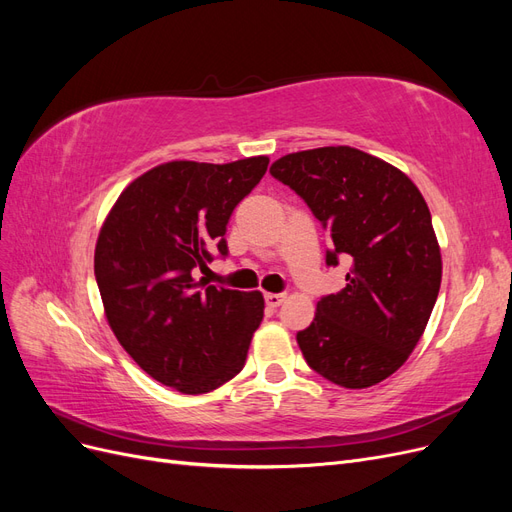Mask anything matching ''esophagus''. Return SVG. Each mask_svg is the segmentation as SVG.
Masks as SVG:
<instances>
[{
	"label": "esophagus",
	"instance_id": "34e87169",
	"mask_svg": "<svg viewBox=\"0 0 512 512\" xmlns=\"http://www.w3.org/2000/svg\"><path fill=\"white\" fill-rule=\"evenodd\" d=\"M265 301H267V305L271 309H275V307H280L286 301V294H282V292H269V294H265Z\"/></svg>",
	"mask_w": 512,
	"mask_h": 512
}]
</instances>
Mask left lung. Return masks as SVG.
Listing matches in <instances>:
<instances>
[{"mask_svg": "<svg viewBox=\"0 0 512 512\" xmlns=\"http://www.w3.org/2000/svg\"><path fill=\"white\" fill-rule=\"evenodd\" d=\"M269 173L329 232L327 265L350 262L346 288L322 297L297 333L307 365L344 389L386 380L421 339L442 282L423 194L399 168L346 145L288 153Z\"/></svg>", "mask_w": 512, "mask_h": 512, "instance_id": "1", "label": "left lung"}]
</instances>
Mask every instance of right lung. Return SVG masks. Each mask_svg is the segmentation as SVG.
I'll return each mask as SVG.
<instances>
[{
	"label": "right lung",
	"mask_w": 512,
	"mask_h": 512,
	"mask_svg": "<svg viewBox=\"0 0 512 512\" xmlns=\"http://www.w3.org/2000/svg\"><path fill=\"white\" fill-rule=\"evenodd\" d=\"M267 166V156L160 164L119 194L102 224L94 271L106 320L138 367L179 393L235 378L265 314L258 290L207 286L194 273L228 254L230 215Z\"/></svg>",
	"instance_id": "add662e5"
}]
</instances>
